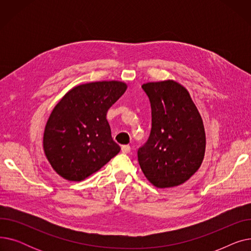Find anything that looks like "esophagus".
Listing matches in <instances>:
<instances>
[{"label": "esophagus", "instance_id": "34e87169", "mask_svg": "<svg viewBox=\"0 0 251 251\" xmlns=\"http://www.w3.org/2000/svg\"><path fill=\"white\" fill-rule=\"evenodd\" d=\"M130 151H131V148L129 146H122V148H121V151L123 153H128V152H130Z\"/></svg>", "mask_w": 251, "mask_h": 251}]
</instances>
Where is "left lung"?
I'll return each instance as SVG.
<instances>
[{
  "mask_svg": "<svg viewBox=\"0 0 251 251\" xmlns=\"http://www.w3.org/2000/svg\"><path fill=\"white\" fill-rule=\"evenodd\" d=\"M151 105L150 137L138 151L144 176L157 188L181 185L201 166L205 132L188 90L177 81L142 84Z\"/></svg>",
  "mask_w": 251,
  "mask_h": 251,
  "instance_id": "8db88e82",
  "label": "left lung"
}]
</instances>
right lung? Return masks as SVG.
Wrapping results in <instances>:
<instances>
[{"instance_id":"add662e5","label":"right lung","mask_w":251,"mask_h":251,"mask_svg":"<svg viewBox=\"0 0 251 251\" xmlns=\"http://www.w3.org/2000/svg\"><path fill=\"white\" fill-rule=\"evenodd\" d=\"M127 89L122 81H96L71 88L52 109L44 132V151L62 178L79 182L119 151L107 113Z\"/></svg>"}]
</instances>
